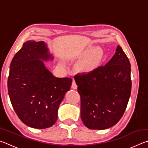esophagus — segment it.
Masks as SVG:
<instances>
[{"label": "esophagus", "mask_w": 148, "mask_h": 148, "mask_svg": "<svg viewBox=\"0 0 148 148\" xmlns=\"http://www.w3.org/2000/svg\"><path fill=\"white\" fill-rule=\"evenodd\" d=\"M71 87H72V89H76L77 88V84H76V82H75V80H74V79L72 80V86H71Z\"/></svg>", "instance_id": "34e87169"}]
</instances>
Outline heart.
Returning <instances> with one entry per match:
<instances>
[{
  "label": "heart",
  "instance_id": "b5f03b06",
  "mask_svg": "<svg viewBox=\"0 0 148 148\" xmlns=\"http://www.w3.org/2000/svg\"><path fill=\"white\" fill-rule=\"evenodd\" d=\"M85 54H88L87 57L81 62L80 68L84 71H89L96 66L101 61L102 51L101 48L97 47L94 49L89 48L84 51Z\"/></svg>",
  "mask_w": 148,
  "mask_h": 148
}]
</instances>
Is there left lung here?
Wrapping results in <instances>:
<instances>
[{
    "instance_id": "8db88e82",
    "label": "left lung",
    "mask_w": 148,
    "mask_h": 148,
    "mask_svg": "<svg viewBox=\"0 0 148 148\" xmlns=\"http://www.w3.org/2000/svg\"><path fill=\"white\" fill-rule=\"evenodd\" d=\"M81 99V118L90 129L103 130L116 125L131 96V63L119 46L111 60L87 73L75 75Z\"/></svg>"
}]
</instances>
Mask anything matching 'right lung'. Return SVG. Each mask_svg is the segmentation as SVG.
<instances>
[{"label":"right lung","mask_w":148,"mask_h":148,"mask_svg":"<svg viewBox=\"0 0 148 148\" xmlns=\"http://www.w3.org/2000/svg\"><path fill=\"white\" fill-rule=\"evenodd\" d=\"M53 59L43 41L29 40L13 57L10 66L8 91L20 120L27 126L43 129L53 125L71 77H56L40 59Z\"/></svg>","instance_id":"1"}]
</instances>
